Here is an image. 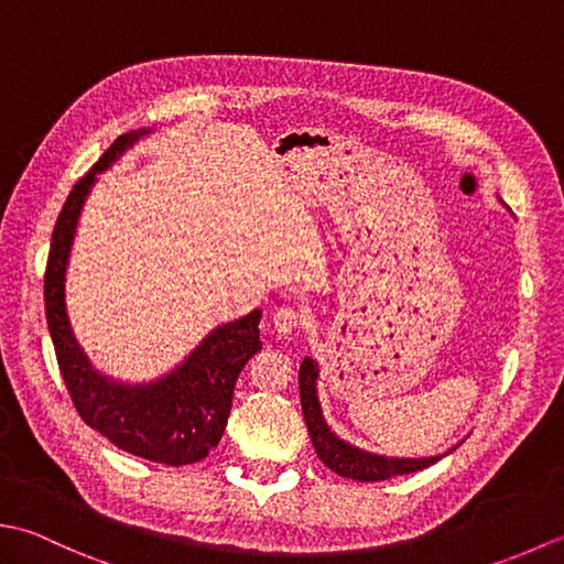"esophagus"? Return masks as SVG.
<instances>
[{
  "label": "esophagus",
  "instance_id": "obj_1",
  "mask_svg": "<svg viewBox=\"0 0 564 564\" xmlns=\"http://www.w3.org/2000/svg\"><path fill=\"white\" fill-rule=\"evenodd\" d=\"M301 322H303V315L293 307H281L273 313V327L281 337H289V334H293L295 329H301Z\"/></svg>",
  "mask_w": 564,
  "mask_h": 564
}]
</instances>
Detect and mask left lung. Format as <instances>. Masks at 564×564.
I'll use <instances>...</instances> for the list:
<instances>
[{
    "label": "left lung",
    "instance_id": "8db88e82",
    "mask_svg": "<svg viewBox=\"0 0 564 564\" xmlns=\"http://www.w3.org/2000/svg\"><path fill=\"white\" fill-rule=\"evenodd\" d=\"M297 380H301L303 416H305V424L310 431V438H313L315 453L319 455V460L329 467V470H334L341 477H349V480L380 482V480H388V477H394V475L424 470V467L438 463L441 458H446L448 453H453L463 443V441L455 443V446L448 448L446 453L429 455V458H390V455H378V453L364 451L334 434L332 426L327 424L325 414H322V404H319V394H317V380H319L317 361H313V358L307 356L301 364V373H297Z\"/></svg>",
    "mask_w": 564,
    "mask_h": 564
}]
</instances>
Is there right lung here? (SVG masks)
Listing matches in <instances>:
<instances>
[{
    "mask_svg": "<svg viewBox=\"0 0 564 564\" xmlns=\"http://www.w3.org/2000/svg\"><path fill=\"white\" fill-rule=\"evenodd\" d=\"M152 130L113 140L101 160L72 188L53 230L45 271V317L59 370L79 416L116 448L164 465L198 463L218 446L232 410L237 376L257 351L261 310L206 334L182 364L148 382H123L91 366L67 315L65 281L79 215L97 174L106 172Z\"/></svg>",
    "mask_w": 564,
    "mask_h": 564,
    "instance_id": "1",
    "label": "right lung"
}]
</instances>
